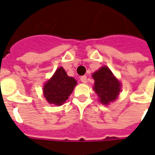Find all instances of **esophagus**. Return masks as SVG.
Segmentation results:
<instances>
[{"instance_id":"34e87169","label":"esophagus","mask_w":155,"mask_h":155,"mask_svg":"<svg viewBox=\"0 0 155 155\" xmlns=\"http://www.w3.org/2000/svg\"><path fill=\"white\" fill-rule=\"evenodd\" d=\"M80 80H81V82H83V83H86L87 82V76H82L81 78H80Z\"/></svg>"}]
</instances>
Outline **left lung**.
Masks as SVG:
<instances>
[{"label": "left lung", "instance_id": "obj_1", "mask_svg": "<svg viewBox=\"0 0 155 155\" xmlns=\"http://www.w3.org/2000/svg\"><path fill=\"white\" fill-rule=\"evenodd\" d=\"M95 80L94 91L100 97L99 101L104 105H108L116 100L120 91V83L113 76L107 67L104 66L92 74Z\"/></svg>", "mask_w": 155, "mask_h": 155}]
</instances>
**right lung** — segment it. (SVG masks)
<instances>
[{
	"label": "right lung",
	"instance_id": "right-lung-1",
	"mask_svg": "<svg viewBox=\"0 0 155 155\" xmlns=\"http://www.w3.org/2000/svg\"><path fill=\"white\" fill-rule=\"evenodd\" d=\"M76 85V80L68 76L60 67L44 87V96L48 103L61 106L68 100Z\"/></svg>",
	"mask_w": 155,
	"mask_h": 155
}]
</instances>
